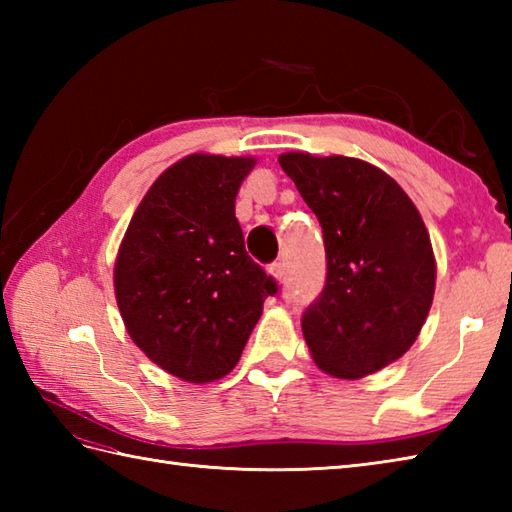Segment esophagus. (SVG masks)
Returning a JSON list of instances; mask_svg holds the SVG:
<instances>
[{"label":"esophagus","instance_id":"1","mask_svg":"<svg viewBox=\"0 0 512 512\" xmlns=\"http://www.w3.org/2000/svg\"><path fill=\"white\" fill-rule=\"evenodd\" d=\"M270 275H273L277 281H286L288 266L284 262H275L273 266H270Z\"/></svg>","mask_w":512,"mask_h":512}]
</instances>
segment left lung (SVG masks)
Here are the masks:
<instances>
[{"instance_id": "1", "label": "left lung", "mask_w": 512, "mask_h": 512, "mask_svg": "<svg viewBox=\"0 0 512 512\" xmlns=\"http://www.w3.org/2000/svg\"><path fill=\"white\" fill-rule=\"evenodd\" d=\"M279 165L323 228L328 273L301 314L314 363L361 378L394 363L427 319L436 259L416 206L363 160L284 154Z\"/></svg>"}]
</instances>
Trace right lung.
Wrapping results in <instances>:
<instances>
[{
  "instance_id": "obj_1",
  "label": "right lung",
  "mask_w": 512,
  "mask_h": 512,
  "mask_svg": "<svg viewBox=\"0 0 512 512\" xmlns=\"http://www.w3.org/2000/svg\"><path fill=\"white\" fill-rule=\"evenodd\" d=\"M253 165L204 154L176 162L151 184L118 250L114 288L129 336L189 383L231 372L279 290L248 257L235 217Z\"/></svg>"
}]
</instances>
